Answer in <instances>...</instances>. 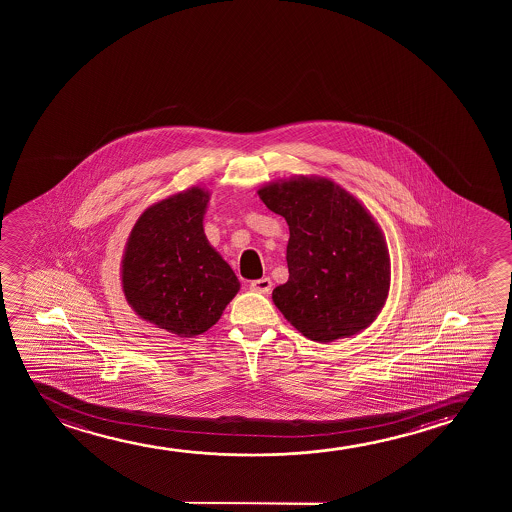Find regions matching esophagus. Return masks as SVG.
<instances>
[{
  "label": "esophagus",
  "instance_id": "34e87169",
  "mask_svg": "<svg viewBox=\"0 0 512 512\" xmlns=\"http://www.w3.org/2000/svg\"><path fill=\"white\" fill-rule=\"evenodd\" d=\"M250 288H252L253 292H259V294H269L271 288H273V281L269 280V278H260V280L252 281Z\"/></svg>",
  "mask_w": 512,
  "mask_h": 512
}]
</instances>
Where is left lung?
Here are the masks:
<instances>
[{
    "label": "left lung",
    "instance_id": "1",
    "mask_svg": "<svg viewBox=\"0 0 512 512\" xmlns=\"http://www.w3.org/2000/svg\"><path fill=\"white\" fill-rule=\"evenodd\" d=\"M287 220L288 281L273 290L281 315L316 343L367 329L390 290V255L357 197L323 176H292L257 190Z\"/></svg>",
    "mask_w": 512,
    "mask_h": 512
}]
</instances>
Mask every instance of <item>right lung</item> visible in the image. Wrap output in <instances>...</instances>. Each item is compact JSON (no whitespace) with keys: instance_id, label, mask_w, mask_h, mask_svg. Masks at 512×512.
Here are the masks:
<instances>
[{"instance_id":"right-lung-1","label":"right lung","mask_w":512,"mask_h":512,"mask_svg":"<svg viewBox=\"0 0 512 512\" xmlns=\"http://www.w3.org/2000/svg\"><path fill=\"white\" fill-rule=\"evenodd\" d=\"M208 203L210 192L196 185L148 206L122 255L127 304L141 320L178 337L213 327L241 287L204 234Z\"/></svg>"}]
</instances>
